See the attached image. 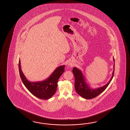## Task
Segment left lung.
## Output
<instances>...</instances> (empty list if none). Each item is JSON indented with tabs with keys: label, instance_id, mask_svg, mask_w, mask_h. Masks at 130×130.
<instances>
[{
	"label": "left lung",
	"instance_id": "8db88e82",
	"mask_svg": "<svg viewBox=\"0 0 130 130\" xmlns=\"http://www.w3.org/2000/svg\"><path fill=\"white\" fill-rule=\"evenodd\" d=\"M113 61L115 62L114 57ZM115 69V63L113 65V71L112 74V77L110 78V80L107 84L102 87L97 88H91L89 86L85 80V77L81 70L78 69L77 67H74L72 69V72L75 77V89L78 94L81 97L86 99H91L98 96L101 94L103 91L105 90V89L107 87L108 85L112 80L114 73Z\"/></svg>",
	"mask_w": 130,
	"mask_h": 130
}]
</instances>
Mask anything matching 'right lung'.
Wrapping results in <instances>:
<instances>
[{
	"label": "right lung",
	"mask_w": 130,
	"mask_h": 130,
	"mask_svg": "<svg viewBox=\"0 0 130 130\" xmlns=\"http://www.w3.org/2000/svg\"><path fill=\"white\" fill-rule=\"evenodd\" d=\"M64 65L57 67L45 80L31 82L28 80L22 72L20 59L19 63L20 76L22 82L31 94L42 100L49 99L55 94L58 79L64 71Z\"/></svg>",
	"instance_id": "obj_1"
}]
</instances>
